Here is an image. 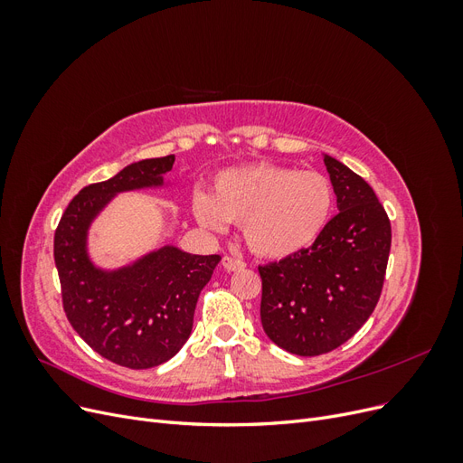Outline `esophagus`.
<instances>
[{"label":"esophagus","mask_w":463,"mask_h":463,"mask_svg":"<svg viewBox=\"0 0 463 463\" xmlns=\"http://www.w3.org/2000/svg\"><path fill=\"white\" fill-rule=\"evenodd\" d=\"M222 266H223V269H226L228 272H235V270L245 269V262H243L241 259H235V257L226 255V257L222 259Z\"/></svg>","instance_id":"1"}]
</instances>
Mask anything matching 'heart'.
Segmentation results:
<instances>
[{
    "instance_id": "obj_1",
    "label": "heart",
    "mask_w": 463,
    "mask_h": 463,
    "mask_svg": "<svg viewBox=\"0 0 463 463\" xmlns=\"http://www.w3.org/2000/svg\"><path fill=\"white\" fill-rule=\"evenodd\" d=\"M334 204L330 181L318 172L250 164L220 172L213 194L197 191L193 214L208 232L241 223L247 247L259 257L286 259L317 241Z\"/></svg>"
}]
</instances>
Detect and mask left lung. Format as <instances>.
<instances>
[{
	"label": "left lung",
	"instance_id": "8db88e82",
	"mask_svg": "<svg viewBox=\"0 0 463 463\" xmlns=\"http://www.w3.org/2000/svg\"><path fill=\"white\" fill-rule=\"evenodd\" d=\"M325 165L340 213L309 249L259 266L262 328L301 357L332 352L365 325L381 298L392 243L388 214L367 181L326 154Z\"/></svg>",
	"mask_w": 463,
	"mask_h": 463
}]
</instances>
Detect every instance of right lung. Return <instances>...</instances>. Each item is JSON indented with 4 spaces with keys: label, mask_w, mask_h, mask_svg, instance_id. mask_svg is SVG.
<instances>
[{
    "label": "right lung",
    "mask_w": 463,
    "mask_h": 463,
    "mask_svg": "<svg viewBox=\"0 0 463 463\" xmlns=\"http://www.w3.org/2000/svg\"><path fill=\"white\" fill-rule=\"evenodd\" d=\"M174 162V154L135 162L80 189L53 237L67 320L96 354L128 369L162 365L184 347L201 289L220 255H191L164 245L123 269L102 270L89 257V228L118 193L164 185Z\"/></svg>",
    "instance_id": "add662e5"
}]
</instances>
